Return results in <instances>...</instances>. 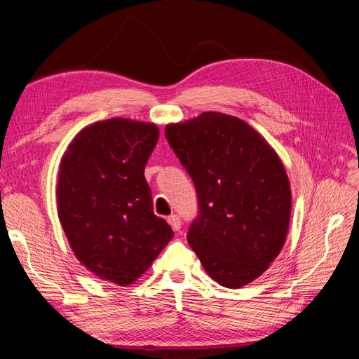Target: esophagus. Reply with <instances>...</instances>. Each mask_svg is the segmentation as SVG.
<instances>
[{"label":"esophagus","instance_id":"obj_1","mask_svg":"<svg viewBox=\"0 0 359 359\" xmlns=\"http://www.w3.org/2000/svg\"><path fill=\"white\" fill-rule=\"evenodd\" d=\"M168 223L172 226V229L173 231H180L181 229V219L178 215H170V217H168Z\"/></svg>","mask_w":359,"mask_h":359}]
</instances>
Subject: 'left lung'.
<instances>
[{"label": "left lung", "mask_w": 359, "mask_h": 359, "mask_svg": "<svg viewBox=\"0 0 359 359\" xmlns=\"http://www.w3.org/2000/svg\"><path fill=\"white\" fill-rule=\"evenodd\" d=\"M165 130L198 191L190 247L220 286H247L286 243L292 191L283 161L257 130L222 112H202Z\"/></svg>", "instance_id": "obj_1"}]
</instances>
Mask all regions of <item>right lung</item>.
<instances>
[{"mask_svg":"<svg viewBox=\"0 0 359 359\" xmlns=\"http://www.w3.org/2000/svg\"><path fill=\"white\" fill-rule=\"evenodd\" d=\"M158 136L154 123L116 116L83 127L61 157L57 210L72 252L118 286L133 285L173 236L144 175Z\"/></svg>","mask_w":359,"mask_h":359,"instance_id":"right-lung-1","label":"right lung"}]
</instances>
